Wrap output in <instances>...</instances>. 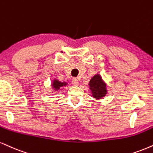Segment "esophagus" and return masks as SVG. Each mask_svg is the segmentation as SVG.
<instances>
[{
	"label": "esophagus",
	"instance_id": "1",
	"mask_svg": "<svg viewBox=\"0 0 153 153\" xmlns=\"http://www.w3.org/2000/svg\"><path fill=\"white\" fill-rule=\"evenodd\" d=\"M72 84L74 85H78L79 82H78V79H77V78H73V80H72Z\"/></svg>",
	"mask_w": 153,
	"mask_h": 153
}]
</instances>
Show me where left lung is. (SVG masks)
<instances>
[{"mask_svg": "<svg viewBox=\"0 0 153 153\" xmlns=\"http://www.w3.org/2000/svg\"><path fill=\"white\" fill-rule=\"evenodd\" d=\"M89 86L93 97L96 100L102 98L107 94L106 84L102 81V78L99 74L94 75L90 80Z\"/></svg>", "mask_w": 153, "mask_h": 153, "instance_id": "obj_1", "label": "left lung"}]
</instances>
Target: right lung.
Masks as SVG:
<instances>
[{
    "label": "right lung",
    "instance_id": "add662e5",
    "mask_svg": "<svg viewBox=\"0 0 153 153\" xmlns=\"http://www.w3.org/2000/svg\"><path fill=\"white\" fill-rule=\"evenodd\" d=\"M66 85H67V83H66L65 82H60L58 80L55 79V80L53 81L52 86L53 88H54V90H56V91H58V90L61 89L62 87L65 86Z\"/></svg>",
    "mask_w": 153,
    "mask_h": 153
}]
</instances>
